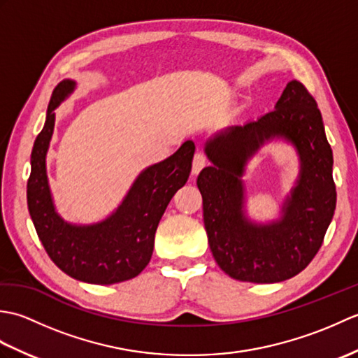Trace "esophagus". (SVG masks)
<instances>
[{
	"label": "esophagus",
	"instance_id": "obj_1",
	"mask_svg": "<svg viewBox=\"0 0 358 358\" xmlns=\"http://www.w3.org/2000/svg\"><path fill=\"white\" fill-rule=\"evenodd\" d=\"M206 164H208L206 157H204L201 152H196L195 157H194V162H192V175L199 173Z\"/></svg>",
	"mask_w": 358,
	"mask_h": 358
}]
</instances>
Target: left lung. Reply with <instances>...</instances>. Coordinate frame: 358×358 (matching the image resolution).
I'll return each instance as SVG.
<instances>
[{
  "label": "left lung",
  "instance_id": "1",
  "mask_svg": "<svg viewBox=\"0 0 358 358\" xmlns=\"http://www.w3.org/2000/svg\"><path fill=\"white\" fill-rule=\"evenodd\" d=\"M285 141L299 157V175L280 217L257 222L247 215L242 177L264 143ZM212 163L196 178L203 220L217 264L250 283H278L301 272L320 249L336 210L332 149L322 113L300 81H289L275 109L243 126H229L204 144Z\"/></svg>",
  "mask_w": 358,
  "mask_h": 358
}]
</instances>
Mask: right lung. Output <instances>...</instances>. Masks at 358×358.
I'll return each instance as SVG.
<instances>
[{"label": "right lung", "mask_w": 358, "mask_h": 358, "mask_svg": "<svg viewBox=\"0 0 358 358\" xmlns=\"http://www.w3.org/2000/svg\"><path fill=\"white\" fill-rule=\"evenodd\" d=\"M75 87L77 81L64 80L53 90L44 127L34 143L27 181L29 214L45 252L64 273L90 285L121 283L138 275L150 262L159 220L191 173L195 144L187 140L169 158L143 169L110 215L89 224L66 222L53 203L45 157L55 127V109Z\"/></svg>", "instance_id": "obj_1"}]
</instances>
